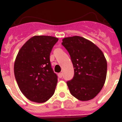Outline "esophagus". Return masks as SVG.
Returning <instances> with one entry per match:
<instances>
[{
  "label": "esophagus",
  "instance_id": "obj_1",
  "mask_svg": "<svg viewBox=\"0 0 122 122\" xmlns=\"http://www.w3.org/2000/svg\"><path fill=\"white\" fill-rule=\"evenodd\" d=\"M58 76H59V78H62V77H63V74H62V73H60L58 74Z\"/></svg>",
  "mask_w": 122,
  "mask_h": 122
}]
</instances>
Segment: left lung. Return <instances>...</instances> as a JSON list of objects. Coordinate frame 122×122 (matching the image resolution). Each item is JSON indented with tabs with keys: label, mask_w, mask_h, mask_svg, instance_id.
Returning <instances> with one entry per match:
<instances>
[{
	"label": "left lung",
	"mask_w": 122,
	"mask_h": 122,
	"mask_svg": "<svg viewBox=\"0 0 122 122\" xmlns=\"http://www.w3.org/2000/svg\"><path fill=\"white\" fill-rule=\"evenodd\" d=\"M62 41L74 68L73 79L66 81L71 94L81 101L93 99L102 89L106 77L107 62L103 52L81 36L65 38Z\"/></svg>",
	"instance_id": "1"
}]
</instances>
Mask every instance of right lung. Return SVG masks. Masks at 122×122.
Segmentation results:
<instances>
[{
    "label": "right lung",
    "mask_w": 122,
    "mask_h": 122,
    "mask_svg": "<svg viewBox=\"0 0 122 122\" xmlns=\"http://www.w3.org/2000/svg\"><path fill=\"white\" fill-rule=\"evenodd\" d=\"M57 38L34 36L22 46L14 65V73L21 92L36 103L48 101L54 93L57 75L50 62V54Z\"/></svg>",
    "instance_id": "1"
}]
</instances>
